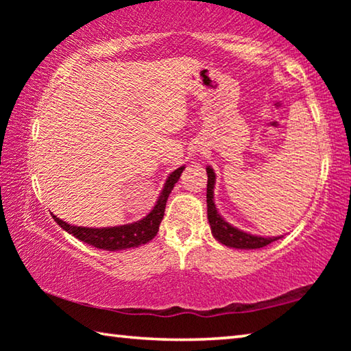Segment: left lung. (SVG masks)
Wrapping results in <instances>:
<instances>
[{
  "label": "left lung",
  "instance_id": "obj_1",
  "mask_svg": "<svg viewBox=\"0 0 351 351\" xmlns=\"http://www.w3.org/2000/svg\"><path fill=\"white\" fill-rule=\"evenodd\" d=\"M207 218H209L212 234L215 239L223 243V245L229 247H237V249H258L268 246L269 243L276 241L278 237H269V239H265V237H255L251 234L241 232L234 226L226 223L224 219L219 217L217 212L215 203H213V186H215V173L210 167H207Z\"/></svg>",
  "mask_w": 351,
  "mask_h": 351
}]
</instances>
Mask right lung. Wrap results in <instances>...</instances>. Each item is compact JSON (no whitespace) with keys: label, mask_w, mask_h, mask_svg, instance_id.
<instances>
[{"label":"right lung","mask_w":351,"mask_h":351,"mask_svg":"<svg viewBox=\"0 0 351 351\" xmlns=\"http://www.w3.org/2000/svg\"><path fill=\"white\" fill-rule=\"evenodd\" d=\"M184 167L176 169L173 173L169 176L167 182L162 189L161 197H159L154 209L148 213L145 218H142L141 221L125 226H116V228H80V226L68 224L63 219L52 215L56 219V223L60 226L62 229L66 230L68 234H73L75 239L88 243L94 247L105 249V251H119V249H130V247H138L139 245H145L150 240L154 239V235L159 230V223L164 218L165 204H167L169 195L173 190L175 184L180 180Z\"/></svg>","instance_id":"add662e5"}]
</instances>
